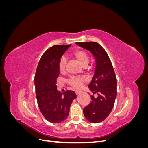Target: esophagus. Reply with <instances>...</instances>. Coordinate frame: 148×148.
<instances>
[{
  "label": "esophagus",
  "instance_id": "esophagus-1",
  "mask_svg": "<svg viewBox=\"0 0 148 148\" xmlns=\"http://www.w3.org/2000/svg\"><path fill=\"white\" fill-rule=\"evenodd\" d=\"M81 93H82V91H76V95H79V94H81Z\"/></svg>",
  "mask_w": 148,
  "mask_h": 148
}]
</instances>
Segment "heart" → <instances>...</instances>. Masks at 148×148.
<instances>
[{
    "label": "heart",
    "instance_id": "obj_1",
    "mask_svg": "<svg viewBox=\"0 0 148 148\" xmlns=\"http://www.w3.org/2000/svg\"><path fill=\"white\" fill-rule=\"evenodd\" d=\"M73 56L75 57V59L81 64L83 67H86L89 64V56L87 54V53L82 50H77L73 52ZM66 64V60L65 57H62L59 60V69L60 72H64L65 70V67ZM86 82V79L80 77H73L69 79L68 83L70 86L74 89H80L83 83Z\"/></svg>",
    "mask_w": 148,
    "mask_h": 148
}]
</instances>
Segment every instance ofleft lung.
<instances>
[{
	"label": "left lung",
	"mask_w": 148,
	"mask_h": 148,
	"mask_svg": "<svg viewBox=\"0 0 148 148\" xmlns=\"http://www.w3.org/2000/svg\"><path fill=\"white\" fill-rule=\"evenodd\" d=\"M76 44L95 57V72L88 88L97 97L91 96V102L84 107L83 114L89 122L97 123L108 117L113 109L117 96V78L109 57L100 44L96 42Z\"/></svg>",
	"instance_id": "left-lung-1"
}]
</instances>
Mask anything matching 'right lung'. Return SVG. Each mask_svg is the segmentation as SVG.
<instances>
[{"mask_svg": "<svg viewBox=\"0 0 148 148\" xmlns=\"http://www.w3.org/2000/svg\"><path fill=\"white\" fill-rule=\"evenodd\" d=\"M69 45H55L49 48L40 59L34 77L36 95L39 108L49 122L56 123L65 120L70 107L77 97L75 92L57 91L56 82L59 75L60 58Z\"/></svg>", "mask_w": 148, "mask_h": 148, "instance_id": "obj_1", "label": "right lung"}]
</instances>
